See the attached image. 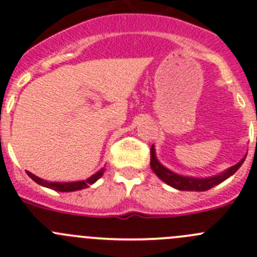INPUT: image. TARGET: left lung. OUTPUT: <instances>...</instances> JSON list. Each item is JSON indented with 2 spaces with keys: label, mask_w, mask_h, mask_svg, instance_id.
I'll return each instance as SVG.
<instances>
[{
  "label": "left lung",
  "mask_w": 257,
  "mask_h": 257,
  "mask_svg": "<svg viewBox=\"0 0 257 257\" xmlns=\"http://www.w3.org/2000/svg\"><path fill=\"white\" fill-rule=\"evenodd\" d=\"M244 158L241 160L237 165L229 167L227 171H224L223 174L217 175V176L208 177V179H195V177H188V176H180V175L174 174L172 171L167 170L166 167L162 166L160 162L157 161L155 155V148L153 146L151 147V169L153 170L156 175H157L162 181H165L166 184H169L170 186L175 189H179V190H193V191H205L209 190V189L214 188L218 184L223 183L224 180L228 179L231 175H233L237 170L241 167V165L243 164Z\"/></svg>",
  "instance_id": "obj_1"
}]
</instances>
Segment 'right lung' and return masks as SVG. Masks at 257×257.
<instances>
[{
  "mask_svg": "<svg viewBox=\"0 0 257 257\" xmlns=\"http://www.w3.org/2000/svg\"><path fill=\"white\" fill-rule=\"evenodd\" d=\"M102 172H104V169L97 171L95 175L88 177V179L82 180V181H76V183H48V181H44V180H42L40 177L33 175L31 172L26 171V174H28L31 179L34 180L35 183L39 184V185L45 186V188L53 189V190H57V191H76V190H81V189H86L90 185H92L96 180H99L100 177H101Z\"/></svg>",
  "mask_w": 257,
  "mask_h": 257,
  "instance_id": "right-lung-1",
  "label": "right lung"
}]
</instances>
